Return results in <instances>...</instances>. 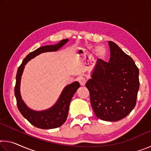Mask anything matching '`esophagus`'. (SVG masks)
Here are the masks:
<instances>
[{"instance_id":"34e87169","label":"esophagus","mask_w":151,"mask_h":151,"mask_svg":"<svg viewBox=\"0 0 151 151\" xmlns=\"http://www.w3.org/2000/svg\"><path fill=\"white\" fill-rule=\"evenodd\" d=\"M78 82L81 86H84L85 85L86 80L85 79V78L83 77V76H80V77L78 78Z\"/></svg>"}]
</instances>
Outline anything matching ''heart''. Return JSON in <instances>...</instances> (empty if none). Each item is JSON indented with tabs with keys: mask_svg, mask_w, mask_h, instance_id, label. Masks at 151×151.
<instances>
[{
	"mask_svg": "<svg viewBox=\"0 0 151 151\" xmlns=\"http://www.w3.org/2000/svg\"><path fill=\"white\" fill-rule=\"evenodd\" d=\"M99 51H100V52H103V55L104 54V50L103 49V48H99Z\"/></svg>",
	"mask_w": 151,
	"mask_h": 151,
	"instance_id": "b5f03b06",
	"label": "heart"
}]
</instances>
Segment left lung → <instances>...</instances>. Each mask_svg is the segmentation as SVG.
<instances>
[{"label": "left lung", "instance_id": "1", "mask_svg": "<svg viewBox=\"0 0 151 151\" xmlns=\"http://www.w3.org/2000/svg\"><path fill=\"white\" fill-rule=\"evenodd\" d=\"M109 63L99 58L86 86L96 117L118 121L126 117L137 103L139 70L132 58L116 44L109 41Z\"/></svg>", "mask_w": 151, "mask_h": 151}]
</instances>
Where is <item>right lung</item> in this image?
I'll use <instances>...</instances> for the list:
<instances>
[{
  "label": "right lung",
  "mask_w": 151,
  "mask_h": 151,
  "mask_svg": "<svg viewBox=\"0 0 151 151\" xmlns=\"http://www.w3.org/2000/svg\"><path fill=\"white\" fill-rule=\"evenodd\" d=\"M68 41V39H63L55 45H47L41 47L33 52L29 53L24 58L21 65L18 68L16 76V85L14 94L17 99V104L20 113L30 123L35 127L42 129H51L59 127L65 123L67 119L68 109L71 99L76 90L80 87L78 82H74L64 88L60 96L54 106L42 111H36L29 109L22 100L20 93V85L21 76L24 66L36 56L46 52L57 51Z\"/></svg>",
  "instance_id": "1"
}]
</instances>
